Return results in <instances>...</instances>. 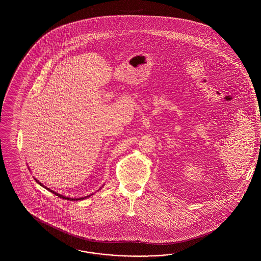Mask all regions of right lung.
Wrapping results in <instances>:
<instances>
[{
  "mask_svg": "<svg viewBox=\"0 0 261 261\" xmlns=\"http://www.w3.org/2000/svg\"><path fill=\"white\" fill-rule=\"evenodd\" d=\"M35 181L39 184L40 186H42L43 188H45L46 190H49L50 192H53L54 194H56V196H58V197L62 198V199H65V200H69V201H79V200H83V199H86V198L90 197V195L89 196H85V197H80V198H70V197H66V196H63V195H61V194H59V193H57L56 191H54V190H49V189H47L46 188L43 184H41V182L37 180V179H35Z\"/></svg>",
  "mask_w": 261,
  "mask_h": 261,
  "instance_id": "obj_1",
  "label": "right lung"
}]
</instances>
